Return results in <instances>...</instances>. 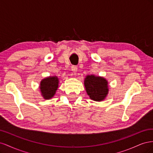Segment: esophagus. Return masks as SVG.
I'll list each match as a JSON object with an SVG mask.
<instances>
[{
	"label": "esophagus",
	"instance_id": "1",
	"mask_svg": "<svg viewBox=\"0 0 153 153\" xmlns=\"http://www.w3.org/2000/svg\"><path fill=\"white\" fill-rule=\"evenodd\" d=\"M77 69H78V68L76 66H72V67H71V71H72V72L74 74H76V73L77 72V70H78Z\"/></svg>",
	"mask_w": 153,
	"mask_h": 153
}]
</instances>
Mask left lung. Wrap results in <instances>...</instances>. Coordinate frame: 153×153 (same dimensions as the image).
<instances>
[{
	"label": "left lung",
	"mask_w": 153,
	"mask_h": 153,
	"mask_svg": "<svg viewBox=\"0 0 153 153\" xmlns=\"http://www.w3.org/2000/svg\"><path fill=\"white\" fill-rule=\"evenodd\" d=\"M84 86L87 95L96 101H102L108 94V83L103 76L88 75L84 79Z\"/></svg>",
	"instance_id": "obj_1"
}]
</instances>
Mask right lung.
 Segmentation results:
<instances>
[{"label":"right lung","instance_id":"1","mask_svg":"<svg viewBox=\"0 0 153 153\" xmlns=\"http://www.w3.org/2000/svg\"><path fill=\"white\" fill-rule=\"evenodd\" d=\"M59 80L57 76L46 77L40 82L39 91L45 100H50L56 93Z\"/></svg>","mask_w":153,"mask_h":153}]
</instances>
